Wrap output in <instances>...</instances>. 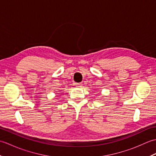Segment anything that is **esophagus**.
Masks as SVG:
<instances>
[{
  "label": "esophagus",
  "instance_id": "esophagus-1",
  "mask_svg": "<svg viewBox=\"0 0 156 156\" xmlns=\"http://www.w3.org/2000/svg\"><path fill=\"white\" fill-rule=\"evenodd\" d=\"M75 86H76V87H78V88H80V87H82V84H81V83H76Z\"/></svg>",
  "mask_w": 156,
  "mask_h": 156
}]
</instances>
